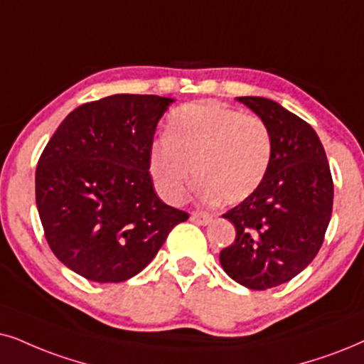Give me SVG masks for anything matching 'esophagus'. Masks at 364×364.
Segmentation results:
<instances>
[{
    "instance_id": "1",
    "label": "esophagus",
    "mask_w": 364,
    "mask_h": 364,
    "mask_svg": "<svg viewBox=\"0 0 364 364\" xmlns=\"http://www.w3.org/2000/svg\"><path fill=\"white\" fill-rule=\"evenodd\" d=\"M191 220L200 225H210L211 222H213V216L208 213H203V211H195V213L191 215Z\"/></svg>"
}]
</instances>
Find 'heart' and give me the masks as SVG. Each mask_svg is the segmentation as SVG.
I'll return each mask as SVG.
<instances>
[{
  "label": "heart",
  "mask_w": 364,
  "mask_h": 364,
  "mask_svg": "<svg viewBox=\"0 0 364 364\" xmlns=\"http://www.w3.org/2000/svg\"><path fill=\"white\" fill-rule=\"evenodd\" d=\"M164 136L151 144L149 173L171 203L185 200L191 171L203 200L238 203L259 190L272 161L264 119L225 105H181L168 117Z\"/></svg>",
  "instance_id": "heart-1"
}]
</instances>
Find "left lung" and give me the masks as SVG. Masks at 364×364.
I'll return each mask as SVG.
<instances>
[{
	"mask_svg": "<svg viewBox=\"0 0 364 364\" xmlns=\"http://www.w3.org/2000/svg\"><path fill=\"white\" fill-rule=\"evenodd\" d=\"M238 100L269 126L272 161L259 190L223 215L237 237L220 252V264L235 282L265 291L289 282L314 260L333 213L334 185L309 124L270 99Z\"/></svg>",
	"mask_w": 364,
	"mask_h": 364,
	"instance_id": "1",
	"label": "left lung"
}]
</instances>
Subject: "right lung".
I'll return each instance as SVG.
<instances>
[{
  "label": "right lung",
  "instance_id": "right-lung-1",
  "mask_svg": "<svg viewBox=\"0 0 364 364\" xmlns=\"http://www.w3.org/2000/svg\"><path fill=\"white\" fill-rule=\"evenodd\" d=\"M173 99L116 94L82 104L45 146L36 208L55 257L94 282L139 274L190 215L159 200L149 173L156 126Z\"/></svg>",
  "mask_w": 364,
  "mask_h": 364
}]
</instances>
